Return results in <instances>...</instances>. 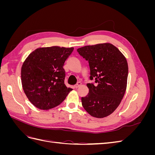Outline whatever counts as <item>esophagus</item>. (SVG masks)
Returning a JSON list of instances; mask_svg holds the SVG:
<instances>
[{
    "label": "esophagus",
    "mask_w": 155,
    "mask_h": 155,
    "mask_svg": "<svg viewBox=\"0 0 155 155\" xmlns=\"http://www.w3.org/2000/svg\"><path fill=\"white\" fill-rule=\"evenodd\" d=\"M81 85V83L79 81V82H78V83L76 84V85H74V87H75V88H78V87H80Z\"/></svg>",
    "instance_id": "esophagus-1"
}]
</instances>
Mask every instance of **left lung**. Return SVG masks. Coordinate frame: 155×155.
Instances as JSON below:
<instances>
[{
  "label": "left lung",
  "instance_id": "obj_1",
  "mask_svg": "<svg viewBox=\"0 0 155 155\" xmlns=\"http://www.w3.org/2000/svg\"><path fill=\"white\" fill-rule=\"evenodd\" d=\"M88 61L89 92L81 97L82 105L88 113L97 118L111 114L125 94L128 76V64L125 56L110 43L88 45L77 50Z\"/></svg>",
  "mask_w": 155,
  "mask_h": 155
}]
</instances>
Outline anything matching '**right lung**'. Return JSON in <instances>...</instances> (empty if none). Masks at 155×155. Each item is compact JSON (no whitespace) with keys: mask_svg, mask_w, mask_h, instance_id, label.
I'll return each instance as SVG.
<instances>
[{"mask_svg":"<svg viewBox=\"0 0 155 155\" xmlns=\"http://www.w3.org/2000/svg\"><path fill=\"white\" fill-rule=\"evenodd\" d=\"M74 48H39L28 56L21 68V81L28 99L37 108L48 110L64 101L72 89L64 84L65 61Z\"/></svg>","mask_w":155,"mask_h":155,"instance_id":"1","label":"right lung"}]
</instances>
